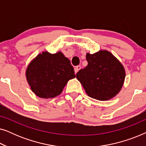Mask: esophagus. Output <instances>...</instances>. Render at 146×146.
<instances>
[{
  "instance_id": "obj_1",
  "label": "esophagus",
  "mask_w": 146,
  "mask_h": 146,
  "mask_svg": "<svg viewBox=\"0 0 146 146\" xmlns=\"http://www.w3.org/2000/svg\"><path fill=\"white\" fill-rule=\"evenodd\" d=\"M81 69V66H76L74 68V72H75V74H76Z\"/></svg>"
}]
</instances>
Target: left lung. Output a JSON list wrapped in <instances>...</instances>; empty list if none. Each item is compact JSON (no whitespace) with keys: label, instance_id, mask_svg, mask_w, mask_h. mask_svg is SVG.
<instances>
[{"label":"left lung","instance_id":"1","mask_svg":"<svg viewBox=\"0 0 146 146\" xmlns=\"http://www.w3.org/2000/svg\"><path fill=\"white\" fill-rule=\"evenodd\" d=\"M88 65L76 74L90 97L100 101L115 97L122 88L125 77L123 66L106 50L94 54L87 53Z\"/></svg>","mask_w":146,"mask_h":146}]
</instances>
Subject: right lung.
<instances>
[{"label": "right lung", "instance_id": "obj_1", "mask_svg": "<svg viewBox=\"0 0 146 146\" xmlns=\"http://www.w3.org/2000/svg\"><path fill=\"white\" fill-rule=\"evenodd\" d=\"M27 80L31 89L42 98H53L60 94L70 80L74 78L70 61L60 51L42 52L28 65Z\"/></svg>", "mask_w": 146, "mask_h": 146}]
</instances>
